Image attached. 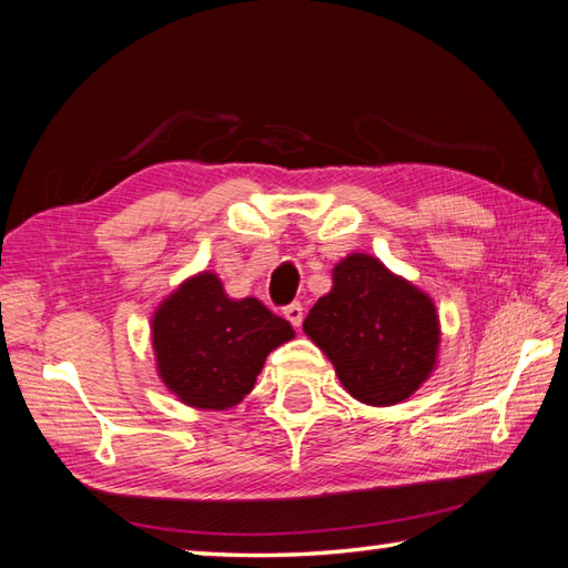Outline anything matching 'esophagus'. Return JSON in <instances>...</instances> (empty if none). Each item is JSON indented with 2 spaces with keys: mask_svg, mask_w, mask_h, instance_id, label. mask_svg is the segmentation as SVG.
Here are the masks:
<instances>
[{
  "mask_svg": "<svg viewBox=\"0 0 568 568\" xmlns=\"http://www.w3.org/2000/svg\"><path fill=\"white\" fill-rule=\"evenodd\" d=\"M284 316H286V321L292 323L294 327H298L301 321H304V306H301L298 301H294V304H288V306L284 308Z\"/></svg>",
  "mask_w": 568,
  "mask_h": 568,
  "instance_id": "1",
  "label": "esophagus"
}]
</instances>
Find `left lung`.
Returning <instances> with one entry per match:
<instances>
[{"label":"left lung","mask_w":568,"mask_h":568,"mask_svg":"<svg viewBox=\"0 0 568 568\" xmlns=\"http://www.w3.org/2000/svg\"><path fill=\"white\" fill-rule=\"evenodd\" d=\"M347 394L394 406L435 369L439 323L433 301L362 252L333 270V288L304 321Z\"/></svg>","instance_id":"8db88e82"}]
</instances>
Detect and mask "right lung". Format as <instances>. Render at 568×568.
I'll use <instances>...</instances> for the list:
<instances>
[{
  "instance_id": "1",
  "label": "right lung",
  "mask_w": 568,
  "mask_h": 568,
  "mask_svg": "<svg viewBox=\"0 0 568 568\" xmlns=\"http://www.w3.org/2000/svg\"><path fill=\"white\" fill-rule=\"evenodd\" d=\"M294 327L257 298H231L216 274L186 280L153 316L160 379L186 406L223 410L241 403L274 347Z\"/></svg>"
}]
</instances>
